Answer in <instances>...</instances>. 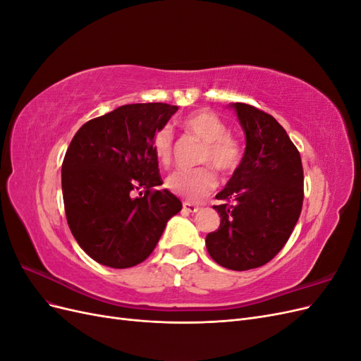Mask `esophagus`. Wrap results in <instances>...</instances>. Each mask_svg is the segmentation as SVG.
<instances>
[{
  "instance_id": "34e87169",
  "label": "esophagus",
  "mask_w": 361,
  "mask_h": 361,
  "mask_svg": "<svg viewBox=\"0 0 361 361\" xmlns=\"http://www.w3.org/2000/svg\"><path fill=\"white\" fill-rule=\"evenodd\" d=\"M182 206H183V211H187L190 214H195L200 209L199 204H194V203H190V202H183Z\"/></svg>"
}]
</instances>
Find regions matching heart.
Listing matches in <instances>:
<instances>
[{
  "label": "heart",
  "mask_w": 361,
  "mask_h": 361,
  "mask_svg": "<svg viewBox=\"0 0 361 361\" xmlns=\"http://www.w3.org/2000/svg\"><path fill=\"white\" fill-rule=\"evenodd\" d=\"M183 128L203 141L199 161L212 164L221 173L235 171L244 157V145L239 137L227 133L224 120L209 110L195 111L183 120ZM152 149L162 166H169L173 157V133L169 126L158 129ZM166 187L180 197L197 202L211 194L216 187V176L209 166L194 170H179L166 179Z\"/></svg>",
  "instance_id": "1"
}]
</instances>
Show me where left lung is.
<instances>
[{
  "instance_id": "1",
  "label": "left lung",
  "mask_w": 361,
  "mask_h": 361,
  "mask_svg": "<svg viewBox=\"0 0 361 361\" xmlns=\"http://www.w3.org/2000/svg\"><path fill=\"white\" fill-rule=\"evenodd\" d=\"M245 133L244 158L215 195L221 223L207 233L206 248L218 265L233 271L259 268L285 247L297 224L304 199L298 149L271 114L236 102Z\"/></svg>"
}]
</instances>
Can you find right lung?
Here are the masks:
<instances>
[{
  "label": "right lung",
  "mask_w": 361,
  "mask_h": 361,
  "mask_svg": "<svg viewBox=\"0 0 361 361\" xmlns=\"http://www.w3.org/2000/svg\"><path fill=\"white\" fill-rule=\"evenodd\" d=\"M176 105L129 104L84 123L61 166L64 212L76 243L97 264L146 260L182 202L162 185L152 140ZM138 192L139 197L135 194Z\"/></svg>",
  "instance_id": "add662e5"
}]
</instances>
